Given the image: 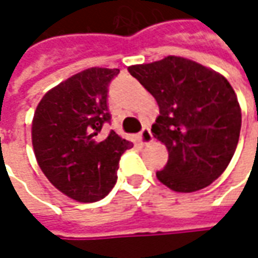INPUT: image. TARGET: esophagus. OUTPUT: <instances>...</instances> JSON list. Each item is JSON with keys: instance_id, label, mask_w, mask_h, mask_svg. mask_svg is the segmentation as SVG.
Masks as SVG:
<instances>
[{"instance_id": "esophagus-1", "label": "esophagus", "mask_w": 258, "mask_h": 258, "mask_svg": "<svg viewBox=\"0 0 258 258\" xmlns=\"http://www.w3.org/2000/svg\"><path fill=\"white\" fill-rule=\"evenodd\" d=\"M140 141H141L143 144H150V143L153 141V134H151L150 128L141 130V133H140Z\"/></svg>"}]
</instances>
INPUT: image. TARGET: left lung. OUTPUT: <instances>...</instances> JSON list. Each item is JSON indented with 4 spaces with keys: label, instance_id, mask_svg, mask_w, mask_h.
<instances>
[{
    "label": "left lung",
    "instance_id": "obj_1",
    "mask_svg": "<svg viewBox=\"0 0 258 258\" xmlns=\"http://www.w3.org/2000/svg\"><path fill=\"white\" fill-rule=\"evenodd\" d=\"M128 71L156 98L160 115L153 136L168 150L157 178L177 192L210 185L234 156L241 110L233 87L221 74L187 58L168 55Z\"/></svg>",
    "mask_w": 258,
    "mask_h": 258
}]
</instances>
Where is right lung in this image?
<instances>
[{
	"mask_svg": "<svg viewBox=\"0 0 258 258\" xmlns=\"http://www.w3.org/2000/svg\"><path fill=\"white\" fill-rule=\"evenodd\" d=\"M118 68H87L51 88L32 118V147L49 182L80 203L104 199L117 181L120 157L133 147L115 131L100 134L111 121L108 84Z\"/></svg>",
	"mask_w": 258,
	"mask_h": 258,
	"instance_id": "right-lung-1",
	"label": "right lung"
}]
</instances>
